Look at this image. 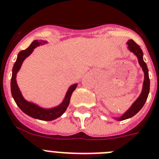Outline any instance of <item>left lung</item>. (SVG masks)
<instances>
[{
  "mask_svg": "<svg viewBox=\"0 0 159 159\" xmlns=\"http://www.w3.org/2000/svg\"><path fill=\"white\" fill-rule=\"evenodd\" d=\"M128 44H129V50L133 52L137 56V58H138V62H139L140 65L141 66V68L143 69L144 73H145V80H144L142 92H141V95L139 96V98H137V101L132 105V107L129 108L128 111H126L122 116L118 119V120H126V119H129L130 117L133 116H135L142 108V107L144 106L145 101H146L148 98V95H149V92H150L149 73H148L147 65H146L145 61H143V52H142V50H141L139 45L137 44L133 39H129L128 41Z\"/></svg>",
  "mask_w": 159,
  "mask_h": 159,
  "instance_id": "1",
  "label": "left lung"
}]
</instances>
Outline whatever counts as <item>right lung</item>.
Returning <instances> with one entry per match:
<instances>
[{"mask_svg": "<svg viewBox=\"0 0 159 159\" xmlns=\"http://www.w3.org/2000/svg\"><path fill=\"white\" fill-rule=\"evenodd\" d=\"M46 43L45 41L43 40H34L31 43L30 47H28L27 48L25 49V50L21 51L18 53V58L16 60V62L14 63V67H13V73H12L10 86H11L12 96H13V98H14L17 105L19 107V108L24 113H26L29 116L38 119V120L50 121L60 117L66 111L69 104V101H70L72 93L77 87V84H74V85L69 87L63 102L60 106L52 109H43L38 107L37 105L34 104V103L27 102V101L24 99L22 94H21V92H20L19 88H18V85H17V82H16V75H17V73L20 69V68H21V65H22L24 60L26 59V57L33 52L34 48H35L39 45H41L43 43Z\"/></svg>", "mask_w": 159, "mask_h": 159, "instance_id": "right-lung-1", "label": "right lung"}]
</instances>
